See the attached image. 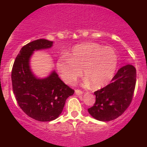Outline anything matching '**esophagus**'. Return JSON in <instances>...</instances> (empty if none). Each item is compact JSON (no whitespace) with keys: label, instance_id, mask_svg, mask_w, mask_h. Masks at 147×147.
<instances>
[{"label":"esophagus","instance_id":"esophagus-1","mask_svg":"<svg viewBox=\"0 0 147 147\" xmlns=\"http://www.w3.org/2000/svg\"><path fill=\"white\" fill-rule=\"evenodd\" d=\"M82 91L80 90H75V94H78V95H80L82 94Z\"/></svg>","mask_w":147,"mask_h":147}]
</instances>
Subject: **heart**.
<instances>
[{
	"label": "heart",
	"mask_w": 147,
	"mask_h": 147,
	"mask_svg": "<svg viewBox=\"0 0 147 147\" xmlns=\"http://www.w3.org/2000/svg\"><path fill=\"white\" fill-rule=\"evenodd\" d=\"M118 64L117 54L112 47L97 43L81 44L74 47L67 56H61L56 66L62 80L72 84L84 76L94 88H100L113 78Z\"/></svg>",
	"instance_id": "b5f03b06"
}]
</instances>
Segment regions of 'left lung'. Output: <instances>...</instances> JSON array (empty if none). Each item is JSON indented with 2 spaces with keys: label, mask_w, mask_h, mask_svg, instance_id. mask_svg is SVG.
I'll list each match as a JSON object with an SVG mask.
<instances>
[{
  "label": "left lung",
  "mask_w": 147,
  "mask_h": 147,
  "mask_svg": "<svg viewBox=\"0 0 147 147\" xmlns=\"http://www.w3.org/2000/svg\"><path fill=\"white\" fill-rule=\"evenodd\" d=\"M137 72L133 65H127L118 70L110 84L94 92L95 103L88 109L94 119L109 121L121 116L132 101Z\"/></svg>",
  "instance_id": "obj_1"
}]
</instances>
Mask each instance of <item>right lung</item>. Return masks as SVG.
<instances>
[{"label":"right lung","instance_id":"obj_1","mask_svg":"<svg viewBox=\"0 0 147 147\" xmlns=\"http://www.w3.org/2000/svg\"><path fill=\"white\" fill-rule=\"evenodd\" d=\"M52 45L53 42L45 39L26 44L12 68V86L16 101L28 116L39 121H50L58 117L67 97L75 92L55 72L45 79H38L30 69L29 60L32 52Z\"/></svg>","mask_w":147,"mask_h":147}]
</instances>
